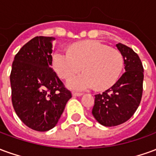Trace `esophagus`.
<instances>
[{
  "mask_svg": "<svg viewBox=\"0 0 156 156\" xmlns=\"http://www.w3.org/2000/svg\"><path fill=\"white\" fill-rule=\"evenodd\" d=\"M82 93H78V92H73V96H74V97H80L82 96Z\"/></svg>",
  "mask_w": 156,
  "mask_h": 156,
  "instance_id": "obj_1",
  "label": "esophagus"
}]
</instances>
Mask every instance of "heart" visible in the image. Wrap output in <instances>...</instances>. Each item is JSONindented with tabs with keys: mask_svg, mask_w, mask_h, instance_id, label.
Segmentation results:
<instances>
[{
	"mask_svg": "<svg viewBox=\"0 0 156 156\" xmlns=\"http://www.w3.org/2000/svg\"><path fill=\"white\" fill-rule=\"evenodd\" d=\"M52 66L62 78H68V88L88 90L107 89L115 84L120 75L124 59L121 53L98 41H85L73 45L69 51L58 50L52 56Z\"/></svg>",
	"mask_w": 156,
	"mask_h": 156,
	"instance_id": "heart-1",
	"label": "heart"
}]
</instances>
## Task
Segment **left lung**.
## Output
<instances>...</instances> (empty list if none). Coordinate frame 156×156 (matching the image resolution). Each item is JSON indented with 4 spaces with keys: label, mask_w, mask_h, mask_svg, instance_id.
<instances>
[{
    "label": "left lung",
    "mask_w": 156,
    "mask_h": 156,
    "mask_svg": "<svg viewBox=\"0 0 156 156\" xmlns=\"http://www.w3.org/2000/svg\"><path fill=\"white\" fill-rule=\"evenodd\" d=\"M123 56L125 73L111 88L95 95L92 114L106 127L116 126L129 119L140 104L144 68L137 53L122 43L116 44Z\"/></svg>",
    "instance_id": "1"
}]
</instances>
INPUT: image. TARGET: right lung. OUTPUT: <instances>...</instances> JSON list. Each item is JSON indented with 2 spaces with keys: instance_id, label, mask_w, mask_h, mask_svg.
<instances>
[{
  "instance_id": "obj_1",
  "label": "right lung",
  "mask_w": 156,
  "mask_h": 156,
  "mask_svg": "<svg viewBox=\"0 0 156 156\" xmlns=\"http://www.w3.org/2000/svg\"><path fill=\"white\" fill-rule=\"evenodd\" d=\"M52 37H36L16 53L10 76L13 108L20 119L37 131L56 126L72 98L52 69Z\"/></svg>"
}]
</instances>
